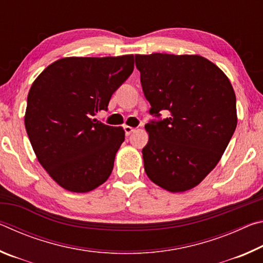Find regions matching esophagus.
Wrapping results in <instances>:
<instances>
[{
	"label": "esophagus",
	"mask_w": 263,
	"mask_h": 263,
	"mask_svg": "<svg viewBox=\"0 0 263 263\" xmlns=\"http://www.w3.org/2000/svg\"><path fill=\"white\" fill-rule=\"evenodd\" d=\"M135 130H136L135 127H131V126H127V125L124 126V131H125V135H126V136H130L131 133H132L133 131H135Z\"/></svg>",
	"instance_id": "obj_1"
}]
</instances>
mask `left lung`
Wrapping results in <instances>:
<instances>
[{"label": "left lung", "instance_id": "obj_1", "mask_svg": "<svg viewBox=\"0 0 263 263\" xmlns=\"http://www.w3.org/2000/svg\"><path fill=\"white\" fill-rule=\"evenodd\" d=\"M149 114L142 148L149 180L171 193L189 190L219 162L237 127L232 84L201 55L153 53L136 55ZM166 110L167 119L160 112Z\"/></svg>", "mask_w": 263, "mask_h": 263}]
</instances>
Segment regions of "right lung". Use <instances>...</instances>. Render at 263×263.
<instances>
[{
  "instance_id": "1",
  "label": "right lung",
  "mask_w": 263,
  "mask_h": 263,
  "mask_svg": "<svg viewBox=\"0 0 263 263\" xmlns=\"http://www.w3.org/2000/svg\"><path fill=\"white\" fill-rule=\"evenodd\" d=\"M135 68L133 54L62 58L34 80L25 128L38 161L62 188L88 193L109 179L123 127L92 118Z\"/></svg>"
}]
</instances>
